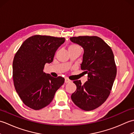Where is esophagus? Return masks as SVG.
<instances>
[{"mask_svg": "<svg viewBox=\"0 0 134 134\" xmlns=\"http://www.w3.org/2000/svg\"><path fill=\"white\" fill-rule=\"evenodd\" d=\"M71 82V81L69 79H68V78H65V83H69V82Z\"/></svg>", "mask_w": 134, "mask_h": 134, "instance_id": "obj_1", "label": "esophagus"}]
</instances>
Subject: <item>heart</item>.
<instances>
[{"label":"heart","instance_id":"1","mask_svg":"<svg viewBox=\"0 0 134 134\" xmlns=\"http://www.w3.org/2000/svg\"><path fill=\"white\" fill-rule=\"evenodd\" d=\"M78 47V45H76L73 44V45H71L69 47V48H74V47Z\"/></svg>","mask_w":134,"mask_h":134}]
</instances>
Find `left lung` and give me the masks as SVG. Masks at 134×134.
<instances>
[{"instance_id":"obj_1","label":"left lung","mask_w":134,"mask_h":134,"mask_svg":"<svg viewBox=\"0 0 134 134\" xmlns=\"http://www.w3.org/2000/svg\"><path fill=\"white\" fill-rule=\"evenodd\" d=\"M70 40L83 48L81 68L88 75L84 85L80 80L73 82L76 89L71 97L82 110H92L101 106L110 94L117 72L114 55L110 47L98 37H72Z\"/></svg>"}]
</instances>
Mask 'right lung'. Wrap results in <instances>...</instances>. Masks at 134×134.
<instances>
[{"mask_svg": "<svg viewBox=\"0 0 134 134\" xmlns=\"http://www.w3.org/2000/svg\"><path fill=\"white\" fill-rule=\"evenodd\" d=\"M63 37L35 35L20 47L13 63V77L16 92L26 106L35 110L49 105L55 93L64 82V78H54L44 72L46 63L53 62Z\"/></svg>", "mask_w": 134, "mask_h": 134, "instance_id": "obj_1", "label": "right lung"}]
</instances>
